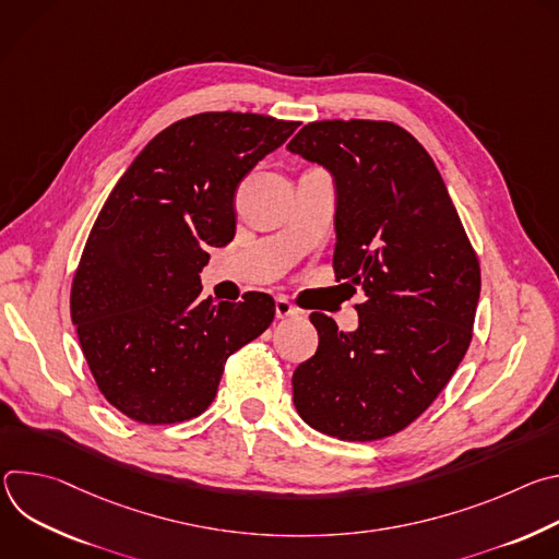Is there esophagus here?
<instances>
[{"label":"esophagus","mask_w":559,"mask_h":559,"mask_svg":"<svg viewBox=\"0 0 559 559\" xmlns=\"http://www.w3.org/2000/svg\"><path fill=\"white\" fill-rule=\"evenodd\" d=\"M296 313H298V309L287 298H276V318H289Z\"/></svg>","instance_id":"esophagus-1"}]
</instances>
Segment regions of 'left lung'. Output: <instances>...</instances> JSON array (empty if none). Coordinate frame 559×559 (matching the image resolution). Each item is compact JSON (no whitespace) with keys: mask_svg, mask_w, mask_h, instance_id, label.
<instances>
[{"mask_svg":"<svg viewBox=\"0 0 559 559\" xmlns=\"http://www.w3.org/2000/svg\"><path fill=\"white\" fill-rule=\"evenodd\" d=\"M287 150L336 186L334 272L360 287L358 330L313 311L316 354L292 376L316 431L369 442L409 427L462 362L480 263L429 152L391 121H313Z\"/></svg>","mask_w":559,"mask_h":559,"instance_id":"8db88e82","label":"left lung"}]
</instances>
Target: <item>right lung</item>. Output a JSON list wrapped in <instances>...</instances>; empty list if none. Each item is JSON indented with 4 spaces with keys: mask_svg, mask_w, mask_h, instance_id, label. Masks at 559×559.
I'll list each match as a JSON object with an SVG mask.
<instances>
[{
    "mask_svg": "<svg viewBox=\"0 0 559 559\" xmlns=\"http://www.w3.org/2000/svg\"><path fill=\"white\" fill-rule=\"evenodd\" d=\"M298 121L201 112L158 132L104 203L72 278L70 316L106 401L173 425L214 401L225 360L274 321V298H201L207 248L234 238V194Z\"/></svg>",
    "mask_w": 559,
    "mask_h": 559,
    "instance_id": "add662e5",
    "label": "right lung"
}]
</instances>
